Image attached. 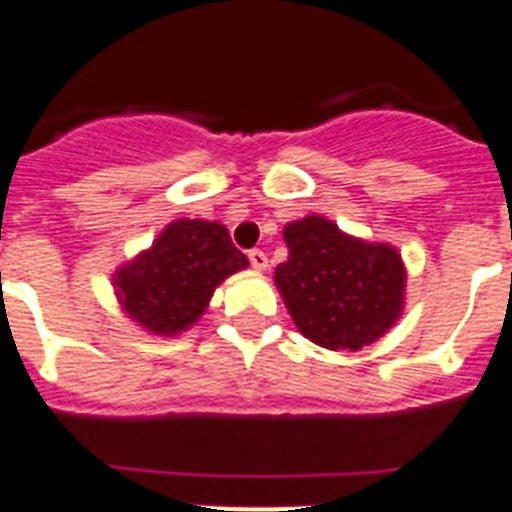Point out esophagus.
Here are the masks:
<instances>
[{
    "instance_id": "1",
    "label": "esophagus",
    "mask_w": 512,
    "mask_h": 512,
    "mask_svg": "<svg viewBox=\"0 0 512 512\" xmlns=\"http://www.w3.org/2000/svg\"><path fill=\"white\" fill-rule=\"evenodd\" d=\"M246 257H249V266L257 268V271H263V268L268 266V255L263 252V249H249Z\"/></svg>"
}]
</instances>
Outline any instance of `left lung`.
<instances>
[{"mask_svg": "<svg viewBox=\"0 0 512 512\" xmlns=\"http://www.w3.org/2000/svg\"><path fill=\"white\" fill-rule=\"evenodd\" d=\"M285 241L290 255L274 279L306 339L361 350L399 320L407 274L393 246L344 236L323 217L287 225Z\"/></svg>", "mask_w": 512, "mask_h": 512, "instance_id": "8db88e82", "label": "left lung"}]
</instances>
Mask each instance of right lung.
<instances>
[{"label":"right lung","mask_w":512,"mask_h":512,"mask_svg":"<svg viewBox=\"0 0 512 512\" xmlns=\"http://www.w3.org/2000/svg\"><path fill=\"white\" fill-rule=\"evenodd\" d=\"M241 268H246V257L225 227L179 219L162 230L149 252L121 268L113 285L135 323L173 336L195 323L214 287Z\"/></svg>","instance_id":"add662e5"}]
</instances>
